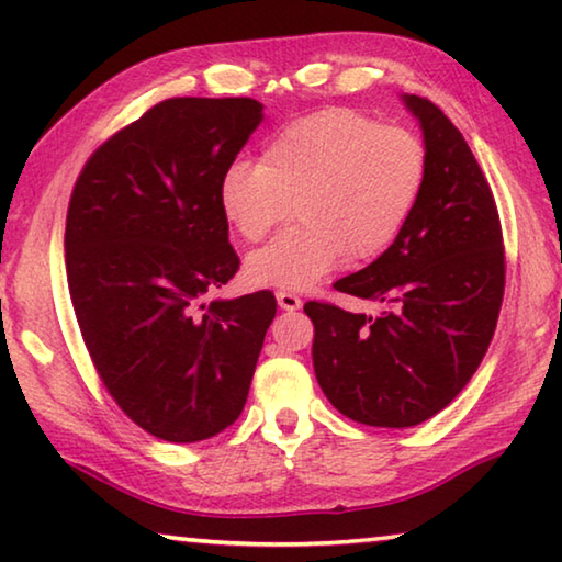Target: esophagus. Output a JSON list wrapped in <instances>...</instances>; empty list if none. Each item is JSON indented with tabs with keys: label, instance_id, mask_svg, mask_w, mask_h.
Instances as JSON below:
<instances>
[{
	"label": "esophagus",
	"instance_id": "obj_1",
	"mask_svg": "<svg viewBox=\"0 0 562 562\" xmlns=\"http://www.w3.org/2000/svg\"><path fill=\"white\" fill-rule=\"evenodd\" d=\"M278 304H280L282 310H300V307H302V300H300L294 292L280 290V292H278Z\"/></svg>",
	"mask_w": 562,
	"mask_h": 562
}]
</instances>
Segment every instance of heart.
Listing matches in <instances>:
<instances>
[{"instance_id":"1","label":"heart","mask_w":562,"mask_h":562,"mask_svg":"<svg viewBox=\"0 0 562 562\" xmlns=\"http://www.w3.org/2000/svg\"><path fill=\"white\" fill-rule=\"evenodd\" d=\"M429 180V150L414 131L355 109L290 121L258 166L235 160L217 183L225 221L258 243L292 213L300 223L245 262L258 288L307 290L341 260L376 258L404 231Z\"/></svg>"}]
</instances>
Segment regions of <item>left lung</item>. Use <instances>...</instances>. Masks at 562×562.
<instances>
[{"instance_id":"obj_1","label":"left lung","mask_w":562,"mask_h":562,"mask_svg":"<svg viewBox=\"0 0 562 562\" xmlns=\"http://www.w3.org/2000/svg\"><path fill=\"white\" fill-rule=\"evenodd\" d=\"M404 101L429 150L424 195L386 252L335 282L389 310L304 304L322 392L351 422L384 429L422 424L459 396L486 357L506 288L501 217L479 160L436 103Z\"/></svg>"}]
</instances>
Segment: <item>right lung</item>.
Wrapping results in <instances>:
<instances>
[{
  "instance_id": "right-lung-1",
  "label": "right lung",
  "mask_w": 562,
  "mask_h": 562,
  "mask_svg": "<svg viewBox=\"0 0 562 562\" xmlns=\"http://www.w3.org/2000/svg\"><path fill=\"white\" fill-rule=\"evenodd\" d=\"M262 121L247 97H178L93 150L66 213V280L83 345L113 402L170 443L243 414L270 290L205 304L240 268L217 183Z\"/></svg>"
}]
</instances>
